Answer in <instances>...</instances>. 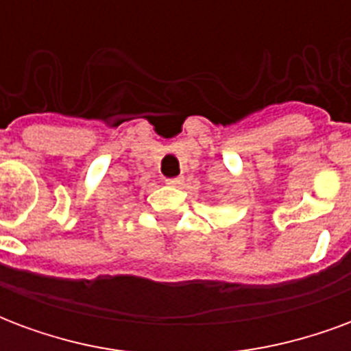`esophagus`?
Segmentation results:
<instances>
[{
  "label": "esophagus",
  "mask_w": 351,
  "mask_h": 351,
  "mask_svg": "<svg viewBox=\"0 0 351 351\" xmlns=\"http://www.w3.org/2000/svg\"><path fill=\"white\" fill-rule=\"evenodd\" d=\"M165 182H167L169 186H180V184H182V178H167Z\"/></svg>",
  "instance_id": "34e87169"
}]
</instances>
